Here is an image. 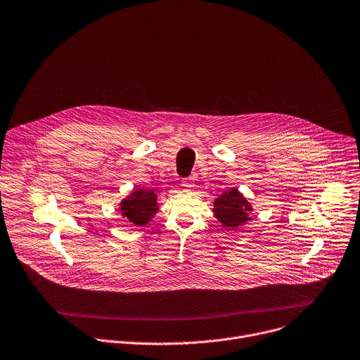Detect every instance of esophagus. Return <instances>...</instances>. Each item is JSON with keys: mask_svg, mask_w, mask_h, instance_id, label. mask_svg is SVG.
<instances>
[{"mask_svg": "<svg viewBox=\"0 0 360 360\" xmlns=\"http://www.w3.org/2000/svg\"><path fill=\"white\" fill-rule=\"evenodd\" d=\"M182 186H184L185 189H192V188L195 186L193 178H185V179L182 181Z\"/></svg>", "mask_w": 360, "mask_h": 360, "instance_id": "esophagus-1", "label": "esophagus"}]
</instances>
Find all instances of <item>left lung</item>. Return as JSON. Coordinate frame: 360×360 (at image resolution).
<instances>
[{
    "label": "left lung",
    "mask_w": 360,
    "mask_h": 360,
    "mask_svg": "<svg viewBox=\"0 0 360 360\" xmlns=\"http://www.w3.org/2000/svg\"><path fill=\"white\" fill-rule=\"evenodd\" d=\"M212 212L215 218L230 230H236L252 219V205L237 188L222 192L214 201Z\"/></svg>",
    "instance_id": "obj_1"
}]
</instances>
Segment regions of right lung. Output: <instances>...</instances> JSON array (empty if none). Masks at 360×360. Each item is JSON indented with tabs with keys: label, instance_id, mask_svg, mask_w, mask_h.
I'll return each instance as SVG.
<instances>
[{
	"label": "right lung",
	"instance_id": "right-lung-1",
	"mask_svg": "<svg viewBox=\"0 0 360 360\" xmlns=\"http://www.w3.org/2000/svg\"><path fill=\"white\" fill-rule=\"evenodd\" d=\"M122 217L135 226H145L159 211L158 195L153 189L136 188L119 204Z\"/></svg>",
	"mask_w": 360,
	"mask_h": 360
}]
</instances>
